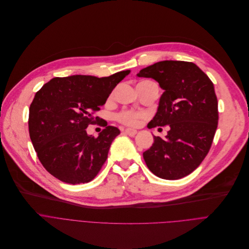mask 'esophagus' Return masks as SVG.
<instances>
[{"instance_id":"34e87169","label":"esophagus","mask_w":249,"mask_h":249,"mask_svg":"<svg viewBox=\"0 0 249 249\" xmlns=\"http://www.w3.org/2000/svg\"><path fill=\"white\" fill-rule=\"evenodd\" d=\"M124 134L130 136V137H134L137 134V130L133 129V128H125L124 129Z\"/></svg>"}]
</instances>
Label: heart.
I'll return each mask as SVG.
<instances>
[{"label": "heart", "instance_id": "obj_1", "mask_svg": "<svg viewBox=\"0 0 249 249\" xmlns=\"http://www.w3.org/2000/svg\"><path fill=\"white\" fill-rule=\"evenodd\" d=\"M139 84L141 85H147V86H156L158 87V85L151 81V80H143L142 82H140ZM159 89V87H158ZM147 118V113L143 111H135V110H129V109H125L121 111L120 113L116 114L115 119L119 123L124 124V125H128V126H136L138 125L141 121L144 120Z\"/></svg>", "mask_w": 249, "mask_h": 249}]
</instances>
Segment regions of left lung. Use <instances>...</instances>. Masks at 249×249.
<instances>
[{
    "label": "left lung",
    "mask_w": 249,
    "mask_h": 249,
    "mask_svg": "<svg viewBox=\"0 0 249 249\" xmlns=\"http://www.w3.org/2000/svg\"><path fill=\"white\" fill-rule=\"evenodd\" d=\"M137 75L155 79L164 89L148 127H169L165 139L154 137L153 145L142 154L144 162L159 178L186 177L205 159L214 139L218 124L214 85L196 64L186 61H160Z\"/></svg>",
    "instance_id": "left-lung-1"
}]
</instances>
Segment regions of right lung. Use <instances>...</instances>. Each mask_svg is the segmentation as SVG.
<instances>
[{
  "label": "right lung",
  "mask_w": 249,
  "mask_h": 249,
  "mask_svg": "<svg viewBox=\"0 0 249 249\" xmlns=\"http://www.w3.org/2000/svg\"><path fill=\"white\" fill-rule=\"evenodd\" d=\"M129 72L101 78L55 77L37 91L29 109V134L39 160L52 176L73 185L95 178L121 131L107 124L94 138L85 128L99 121L94 112Z\"/></svg>",
  "instance_id": "1"
}]
</instances>
